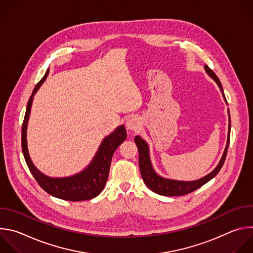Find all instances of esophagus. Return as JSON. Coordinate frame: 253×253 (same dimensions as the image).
Listing matches in <instances>:
<instances>
[{
	"label": "esophagus",
	"instance_id": "34e87169",
	"mask_svg": "<svg viewBox=\"0 0 253 253\" xmlns=\"http://www.w3.org/2000/svg\"><path fill=\"white\" fill-rule=\"evenodd\" d=\"M140 120L136 116H130L126 120V127L128 130H137L140 127Z\"/></svg>",
	"mask_w": 253,
	"mask_h": 253
}]
</instances>
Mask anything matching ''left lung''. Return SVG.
<instances>
[{
  "instance_id": "left-lung-1",
  "label": "left lung",
  "mask_w": 253,
  "mask_h": 253,
  "mask_svg": "<svg viewBox=\"0 0 253 253\" xmlns=\"http://www.w3.org/2000/svg\"><path fill=\"white\" fill-rule=\"evenodd\" d=\"M204 68L207 72V74L216 83H217V85L219 86V88L222 92V95L225 99L223 89H222V85H221L218 77L216 76V74L207 65H205ZM225 101H226V99H225ZM226 103H227V101H226ZM228 129H229V133H228L227 144H226L224 153L222 155V158H221L219 164L216 166V168L211 173H209L208 175H206L205 177H203L199 180H196V181H176V180L165 179V178H162L159 175H157L156 172L154 171V169L152 167V164H151V161H150L149 149H148L147 143L144 141L141 137L136 136L134 140H135V143H136V145L138 147V151H139V168H140L141 176H142L144 183H145L146 186L148 188H150L153 192H155L157 194H160V195H164V196L186 195V194L191 193L194 190L198 189L199 187H201L202 185L207 183L209 180H211L214 176L217 175V173L220 171L221 167L224 164L226 154H227V150H228V146H229V140H230V114H229Z\"/></svg>"
}]
</instances>
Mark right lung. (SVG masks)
<instances>
[{
  "label": "right lung",
  "instance_id": "1",
  "mask_svg": "<svg viewBox=\"0 0 253 253\" xmlns=\"http://www.w3.org/2000/svg\"><path fill=\"white\" fill-rule=\"evenodd\" d=\"M49 74L47 70L45 76L36 85L28 101L25 118L22 126V150L29 167L37 183L50 195L69 201L90 200L103 190L109 175L111 160L115 150L126 140V129L124 126L118 127L111 135L106 137L94 157L91 164L81 173L66 178H50L42 174L33 164L27 148V124L31 111V106L35 93L46 80Z\"/></svg>",
  "mask_w": 253,
  "mask_h": 253
}]
</instances>
